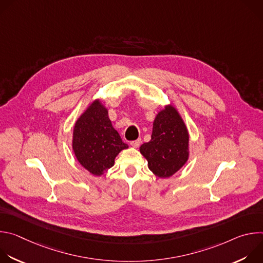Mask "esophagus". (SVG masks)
Wrapping results in <instances>:
<instances>
[{"label":"esophagus","instance_id":"obj_1","mask_svg":"<svg viewBox=\"0 0 263 263\" xmlns=\"http://www.w3.org/2000/svg\"><path fill=\"white\" fill-rule=\"evenodd\" d=\"M140 139H136V140H133V141H131L130 142V144L133 146V147H138L139 146V144H140Z\"/></svg>","mask_w":263,"mask_h":263}]
</instances>
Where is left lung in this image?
Returning a JSON list of instances; mask_svg holds the SVG:
<instances>
[{
    "mask_svg": "<svg viewBox=\"0 0 263 263\" xmlns=\"http://www.w3.org/2000/svg\"><path fill=\"white\" fill-rule=\"evenodd\" d=\"M147 167L158 178H170L190 158V133L173 105H165L155 117L151 140L139 147Z\"/></svg>",
    "mask_w": 263,
    "mask_h": 263,
    "instance_id": "left-lung-1",
    "label": "left lung"
}]
</instances>
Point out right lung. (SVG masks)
Listing matches in <instances>:
<instances>
[{
  "label": "right lung",
  "mask_w": 263,
  "mask_h": 263,
  "mask_svg": "<svg viewBox=\"0 0 263 263\" xmlns=\"http://www.w3.org/2000/svg\"><path fill=\"white\" fill-rule=\"evenodd\" d=\"M71 146L78 162L97 177L114 166L116 157L129 147L112 126L100 99L93 100L74 123Z\"/></svg>",
  "instance_id": "obj_1"
}]
</instances>
